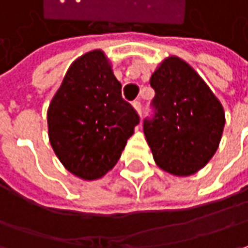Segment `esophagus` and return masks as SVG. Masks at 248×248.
<instances>
[{
	"label": "esophagus",
	"mask_w": 248,
	"mask_h": 248,
	"mask_svg": "<svg viewBox=\"0 0 248 248\" xmlns=\"http://www.w3.org/2000/svg\"><path fill=\"white\" fill-rule=\"evenodd\" d=\"M132 105H133V108H135V110L138 112L139 115H141V104H140V101H135Z\"/></svg>",
	"instance_id": "34e87169"
}]
</instances>
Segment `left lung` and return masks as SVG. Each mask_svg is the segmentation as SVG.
Returning a JSON list of instances; mask_svg holds the SVG:
<instances>
[{"label": "left lung", "instance_id": "1", "mask_svg": "<svg viewBox=\"0 0 248 248\" xmlns=\"http://www.w3.org/2000/svg\"><path fill=\"white\" fill-rule=\"evenodd\" d=\"M150 85L157 113L143 130L154 161L171 175H192L219 149L225 109L192 66L177 56L157 64Z\"/></svg>", "mask_w": 248, "mask_h": 248}]
</instances>
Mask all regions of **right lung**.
<instances>
[{
	"label": "right lung",
	"instance_id": "add662e5",
	"mask_svg": "<svg viewBox=\"0 0 248 248\" xmlns=\"http://www.w3.org/2000/svg\"><path fill=\"white\" fill-rule=\"evenodd\" d=\"M122 85L101 49L68 67L47 108L51 149L67 171L84 181L102 178L116 166L138 113L122 98Z\"/></svg>",
	"mask_w": 248,
	"mask_h": 248
}]
</instances>
